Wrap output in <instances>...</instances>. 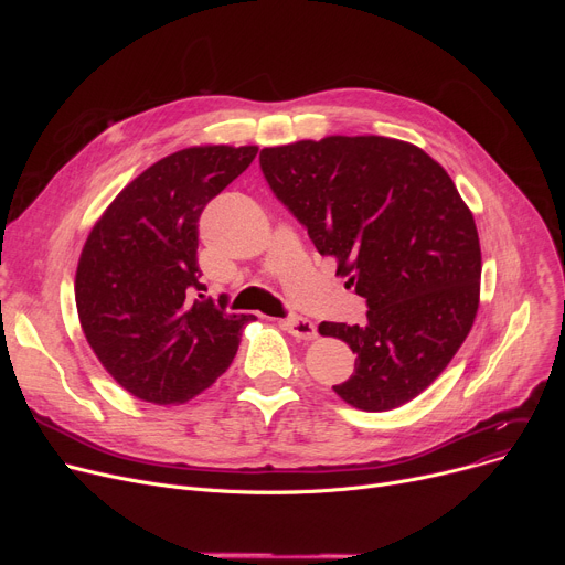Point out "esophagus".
<instances>
[{
    "mask_svg": "<svg viewBox=\"0 0 565 565\" xmlns=\"http://www.w3.org/2000/svg\"><path fill=\"white\" fill-rule=\"evenodd\" d=\"M284 330H288V334H292L295 339H302V341H313L318 337L316 324L307 318H286L284 322Z\"/></svg>",
    "mask_w": 565,
    "mask_h": 565,
    "instance_id": "esophagus-1",
    "label": "esophagus"
}]
</instances>
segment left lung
<instances>
[{
  "mask_svg": "<svg viewBox=\"0 0 565 565\" xmlns=\"http://www.w3.org/2000/svg\"><path fill=\"white\" fill-rule=\"evenodd\" d=\"M258 160L320 256H334L337 275L366 298L362 328L318 324L358 354L332 390L364 412L419 396L479 311V231L451 175L419 146L375 135L273 146Z\"/></svg>",
  "mask_w": 565,
  "mask_h": 565,
  "instance_id": "left-lung-1",
  "label": "left lung"
}]
</instances>
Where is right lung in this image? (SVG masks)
I'll return each mask as SVG.
<instances>
[{
  "instance_id": "1",
  "label": "right lung",
  "mask_w": 565,
  "mask_h": 565,
  "mask_svg": "<svg viewBox=\"0 0 565 565\" xmlns=\"http://www.w3.org/2000/svg\"><path fill=\"white\" fill-rule=\"evenodd\" d=\"M256 153L224 143L175 151L118 192L86 237L75 275L82 332L105 371L146 403H185L211 387L254 320L199 292L196 247L205 203Z\"/></svg>"
}]
</instances>
